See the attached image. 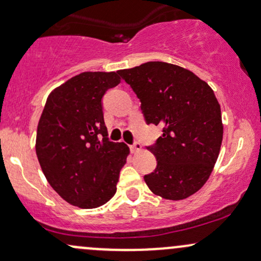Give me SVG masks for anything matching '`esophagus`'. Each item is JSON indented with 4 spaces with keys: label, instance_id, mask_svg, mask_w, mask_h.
<instances>
[{
    "label": "esophagus",
    "instance_id": "obj_1",
    "mask_svg": "<svg viewBox=\"0 0 261 261\" xmlns=\"http://www.w3.org/2000/svg\"><path fill=\"white\" fill-rule=\"evenodd\" d=\"M141 149H142V146H141V143H139V142H135L134 145L130 146L131 153H134V154L135 153H139Z\"/></svg>",
    "mask_w": 261,
    "mask_h": 261
}]
</instances>
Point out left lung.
<instances>
[{"mask_svg":"<svg viewBox=\"0 0 261 261\" xmlns=\"http://www.w3.org/2000/svg\"><path fill=\"white\" fill-rule=\"evenodd\" d=\"M118 72L136 93L146 122L163 127L147 147L157 158V168L145 175L149 190L175 201L191 196L207 181L222 143L214 91L191 71L162 61Z\"/></svg>","mask_w":261,"mask_h":261,"instance_id":"left-lung-1","label":"left lung"}]
</instances>
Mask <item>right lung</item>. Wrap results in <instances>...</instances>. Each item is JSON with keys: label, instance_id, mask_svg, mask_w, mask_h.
<instances>
[{"label": "right lung", "instance_id": "obj_1", "mask_svg": "<svg viewBox=\"0 0 261 261\" xmlns=\"http://www.w3.org/2000/svg\"><path fill=\"white\" fill-rule=\"evenodd\" d=\"M118 72H82L47 97L35 151L41 170L65 201L95 208L116 193L130 149L108 139L101 98L118 86Z\"/></svg>", "mask_w": 261, "mask_h": 261}]
</instances>
